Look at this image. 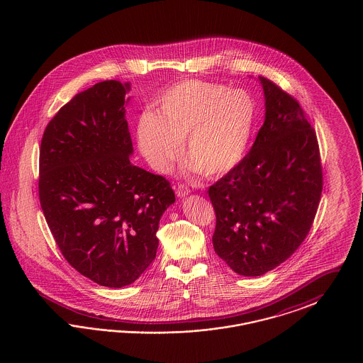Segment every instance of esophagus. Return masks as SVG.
<instances>
[{
	"label": "esophagus",
	"mask_w": 363,
	"mask_h": 363,
	"mask_svg": "<svg viewBox=\"0 0 363 363\" xmlns=\"http://www.w3.org/2000/svg\"><path fill=\"white\" fill-rule=\"evenodd\" d=\"M177 197L178 199H184V197H186V196H189L190 190L185 186V185H179L178 188H177Z\"/></svg>",
	"instance_id": "34e87169"
}]
</instances>
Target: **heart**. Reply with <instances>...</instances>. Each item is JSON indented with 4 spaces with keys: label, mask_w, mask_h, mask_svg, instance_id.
<instances>
[{
    "label": "heart",
    "mask_w": 363,
    "mask_h": 363,
    "mask_svg": "<svg viewBox=\"0 0 363 363\" xmlns=\"http://www.w3.org/2000/svg\"><path fill=\"white\" fill-rule=\"evenodd\" d=\"M257 121V104L245 89L185 80L157 101L156 113L138 123V150L157 173H169L184 154L206 177H220L241 164Z\"/></svg>",
    "instance_id": "1"
}]
</instances>
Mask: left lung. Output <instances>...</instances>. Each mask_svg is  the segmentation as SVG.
Here are the masks:
<instances>
[{
	"label": "left lung",
	"mask_w": 363,
	"mask_h": 363,
	"mask_svg": "<svg viewBox=\"0 0 363 363\" xmlns=\"http://www.w3.org/2000/svg\"><path fill=\"white\" fill-rule=\"evenodd\" d=\"M265 117L241 164L213 184L212 243L238 275L261 277L306 238L323 190L315 133L299 104L265 77Z\"/></svg>",
	"instance_id": "left-lung-1"
}]
</instances>
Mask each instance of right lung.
I'll return each mask as SVG.
<instances>
[{
  "mask_svg": "<svg viewBox=\"0 0 363 363\" xmlns=\"http://www.w3.org/2000/svg\"><path fill=\"white\" fill-rule=\"evenodd\" d=\"M129 91L106 80L77 94L46 126L39 152L40 207L61 253L111 289L155 259L160 218L175 203L169 181L130 162Z\"/></svg>",
  "mask_w": 363,
  "mask_h": 363,
  "instance_id": "obj_1",
  "label": "right lung"
}]
</instances>
